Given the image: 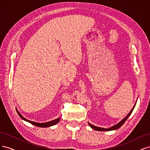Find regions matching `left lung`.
I'll list each match as a JSON object with an SVG mask.
<instances>
[{
	"label": "left lung",
	"mask_w": 150,
	"mask_h": 150,
	"mask_svg": "<svg viewBox=\"0 0 150 150\" xmlns=\"http://www.w3.org/2000/svg\"><path fill=\"white\" fill-rule=\"evenodd\" d=\"M134 107L133 108V109L132 110H131V111L129 112V114L127 115L125 118L122 120L121 121H120L118 124H117V125H115V126H112V127H111L110 128H108V129H106V128H100V127H98V126H94V125H91V124H90V123H89V126L91 127V128H93V129H95V130H97V131H111V130H114V129H118V128H120V127L123 125L125 122V121L127 120V119L129 117V116L131 115V112H133V110H134Z\"/></svg>",
	"instance_id": "1"
}]
</instances>
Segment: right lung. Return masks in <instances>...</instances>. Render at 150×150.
Instances as JSON below:
<instances>
[{"mask_svg":"<svg viewBox=\"0 0 150 150\" xmlns=\"http://www.w3.org/2000/svg\"><path fill=\"white\" fill-rule=\"evenodd\" d=\"M18 115H19V116L21 117L22 119L24 120L25 121H28L29 122H30V123H31L32 125H34L36 126H39V127H40V128H46V127H49V126H53L54 125L57 124V122H59V121H60V118H57L55 120H53V121H49V122H42V123H40V122H34V121H31L30 120H28V119L25 118V117L24 116H22V115L21 114V113L18 111L17 110H16Z\"/></svg>","mask_w":150,"mask_h":150,"instance_id":"1","label":"right lung"}]
</instances>
